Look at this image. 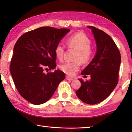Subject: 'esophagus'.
Returning <instances> with one entry per match:
<instances>
[{
    "label": "esophagus",
    "instance_id": "34e87169",
    "mask_svg": "<svg viewBox=\"0 0 132 132\" xmlns=\"http://www.w3.org/2000/svg\"><path fill=\"white\" fill-rule=\"evenodd\" d=\"M66 79L68 80H73V78H71V77H70L69 76H66Z\"/></svg>",
    "mask_w": 132,
    "mask_h": 132
}]
</instances>
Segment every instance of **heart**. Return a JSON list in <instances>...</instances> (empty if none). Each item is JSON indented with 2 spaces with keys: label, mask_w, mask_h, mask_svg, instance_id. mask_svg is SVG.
I'll return each mask as SVG.
<instances>
[{
  "label": "heart",
  "mask_w": 132,
  "mask_h": 132,
  "mask_svg": "<svg viewBox=\"0 0 132 132\" xmlns=\"http://www.w3.org/2000/svg\"><path fill=\"white\" fill-rule=\"evenodd\" d=\"M66 44L69 48L77 51L75 62H66L60 66L61 70L69 76H73L80 69L81 63L86 64L93 57V51L91 48V42L86 35L78 33L69 37L66 39ZM65 46L62 43L57 44L55 53L58 59L61 60L63 57Z\"/></svg>",
  "instance_id": "1"
}]
</instances>
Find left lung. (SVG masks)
Masks as SVG:
<instances>
[{"instance_id":"1","label":"left lung","mask_w":132,"mask_h":132,"mask_svg":"<svg viewBox=\"0 0 132 132\" xmlns=\"http://www.w3.org/2000/svg\"><path fill=\"white\" fill-rule=\"evenodd\" d=\"M91 29L97 44V53L81 75H90L91 79L81 82L76 91L78 98L88 104L100 103L111 94L118 82L121 56L115 42L103 31L93 26Z\"/></svg>"}]
</instances>
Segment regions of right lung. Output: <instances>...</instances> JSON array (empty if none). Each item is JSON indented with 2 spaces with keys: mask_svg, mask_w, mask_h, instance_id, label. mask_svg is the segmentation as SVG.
Returning a JSON list of instances; mask_svg holds the SVG:
<instances>
[{
  "mask_svg": "<svg viewBox=\"0 0 132 132\" xmlns=\"http://www.w3.org/2000/svg\"><path fill=\"white\" fill-rule=\"evenodd\" d=\"M69 31L68 28L42 27L24 33L15 43L10 73L20 94L30 103H45L65 79L61 70L46 74L45 70L56 68L55 47Z\"/></svg>",
  "mask_w": 132,
  "mask_h": 132,
  "instance_id": "obj_1",
  "label": "right lung"
}]
</instances>
